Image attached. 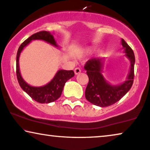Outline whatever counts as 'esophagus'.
<instances>
[{"instance_id": "esophagus-1", "label": "esophagus", "mask_w": 150, "mask_h": 150, "mask_svg": "<svg viewBox=\"0 0 150 150\" xmlns=\"http://www.w3.org/2000/svg\"><path fill=\"white\" fill-rule=\"evenodd\" d=\"M74 72H75V75H77V74L81 73V69H79V67H77V68H75V70H74Z\"/></svg>"}]
</instances>
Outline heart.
Instances as JSON below:
<instances>
[{
    "label": "heart",
    "mask_w": 150,
    "mask_h": 150,
    "mask_svg": "<svg viewBox=\"0 0 150 150\" xmlns=\"http://www.w3.org/2000/svg\"><path fill=\"white\" fill-rule=\"evenodd\" d=\"M88 51H90V50L88 49Z\"/></svg>",
    "instance_id": "b5f03b06"
}]
</instances>
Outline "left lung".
<instances>
[{
  "instance_id": "1",
  "label": "left lung",
  "mask_w": 150,
  "mask_h": 150,
  "mask_svg": "<svg viewBox=\"0 0 150 150\" xmlns=\"http://www.w3.org/2000/svg\"><path fill=\"white\" fill-rule=\"evenodd\" d=\"M125 55L130 60V71L127 80L119 86H112L103 78V62L101 59L91 58L85 64L84 69L88 76L89 81L85 91V97L89 102L100 107H107L119 101L131 88L134 77L135 57L132 49L121 40Z\"/></svg>"
}]
</instances>
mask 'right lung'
<instances>
[{
  "mask_svg": "<svg viewBox=\"0 0 150 150\" xmlns=\"http://www.w3.org/2000/svg\"><path fill=\"white\" fill-rule=\"evenodd\" d=\"M33 40H42L47 42L57 47L54 37L49 32L42 31L37 32L21 44L18 48L16 55V75L21 87L33 100L40 103H48L57 100L62 93L65 83L75 75L73 71L59 70L53 79L47 85L41 87H33L27 84L21 77L19 69V57L24 47Z\"/></svg>",
  "mask_w": 150,
  "mask_h": 150,
  "instance_id": "right-lung-1",
  "label": "right lung"
}]
</instances>
